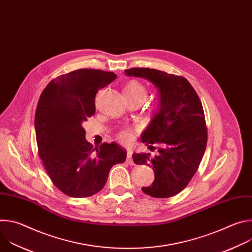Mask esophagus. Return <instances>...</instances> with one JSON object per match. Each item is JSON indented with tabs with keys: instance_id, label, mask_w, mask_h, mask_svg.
Masks as SVG:
<instances>
[{
	"instance_id": "obj_1",
	"label": "esophagus",
	"mask_w": 252,
	"mask_h": 252,
	"mask_svg": "<svg viewBox=\"0 0 252 252\" xmlns=\"http://www.w3.org/2000/svg\"><path fill=\"white\" fill-rule=\"evenodd\" d=\"M131 151L130 150H127V157H126V162L129 164V165H133L134 162L132 160V157H131Z\"/></svg>"
}]
</instances>
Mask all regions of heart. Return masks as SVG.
<instances>
[{"mask_svg": "<svg viewBox=\"0 0 252 252\" xmlns=\"http://www.w3.org/2000/svg\"><path fill=\"white\" fill-rule=\"evenodd\" d=\"M124 93L127 99H141L145 100L147 95H148V92L147 89L143 87V85H141L139 82L137 81H130L128 82L125 89H124ZM132 137V132L130 129H123L120 133H119V138L123 141H127Z\"/></svg>", "mask_w": 252, "mask_h": 252, "instance_id": "heart-1", "label": "heart"}]
</instances>
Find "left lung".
<instances>
[{"mask_svg":"<svg viewBox=\"0 0 252 252\" xmlns=\"http://www.w3.org/2000/svg\"><path fill=\"white\" fill-rule=\"evenodd\" d=\"M127 77L150 81L159 94L158 110L141 133V141L158 155L132 154L136 164L154 169L155 181L142 191L158 198L181 192L191 181L204 155L207 129L201 101L189 81L149 67L126 69Z\"/></svg>","mask_w":252,"mask_h":252,"instance_id":"obj_1","label":"left lung"}]
</instances>
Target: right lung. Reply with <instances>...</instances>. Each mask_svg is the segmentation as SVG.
<instances>
[{
    "instance_id": "1",
    "label": "right lung",
    "mask_w": 252,
    "mask_h": 252,
    "mask_svg": "<svg viewBox=\"0 0 252 252\" xmlns=\"http://www.w3.org/2000/svg\"><path fill=\"white\" fill-rule=\"evenodd\" d=\"M115 73L82 68L53 80L43 91L34 116L39 157L53 184L70 197H89L104 187L111 168L126 153L116 142L94 148L83 127L95 112L97 90Z\"/></svg>"
}]
</instances>
